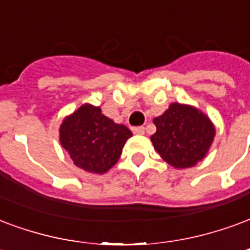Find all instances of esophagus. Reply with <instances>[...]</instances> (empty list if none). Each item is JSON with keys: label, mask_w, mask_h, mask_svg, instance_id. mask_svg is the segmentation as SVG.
<instances>
[{"label": "esophagus", "mask_w": 250, "mask_h": 250, "mask_svg": "<svg viewBox=\"0 0 250 250\" xmlns=\"http://www.w3.org/2000/svg\"><path fill=\"white\" fill-rule=\"evenodd\" d=\"M132 132L136 135H143L144 134V127H134Z\"/></svg>", "instance_id": "obj_1"}]
</instances>
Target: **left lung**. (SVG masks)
<instances>
[{
    "mask_svg": "<svg viewBox=\"0 0 250 250\" xmlns=\"http://www.w3.org/2000/svg\"><path fill=\"white\" fill-rule=\"evenodd\" d=\"M153 123L156 125V132L151 136L153 147L175 168L195 166L213 142L214 127L209 118L191 106L172 103Z\"/></svg>",
    "mask_w": 250,
    "mask_h": 250,
    "instance_id": "left-lung-1",
    "label": "left lung"
}]
</instances>
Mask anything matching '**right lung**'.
<instances>
[{
    "label": "right lung",
    "mask_w": 250,
    "mask_h": 250,
    "mask_svg": "<svg viewBox=\"0 0 250 250\" xmlns=\"http://www.w3.org/2000/svg\"><path fill=\"white\" fill-rule=\"evenodd\" d=\"M131 136L125 125L114 123L91 104H83L66 118L59 130L61 144L74 164L91 173H104L115 166Z\"/></svg>",
    "instance_id": "1"
}]
</instances>
